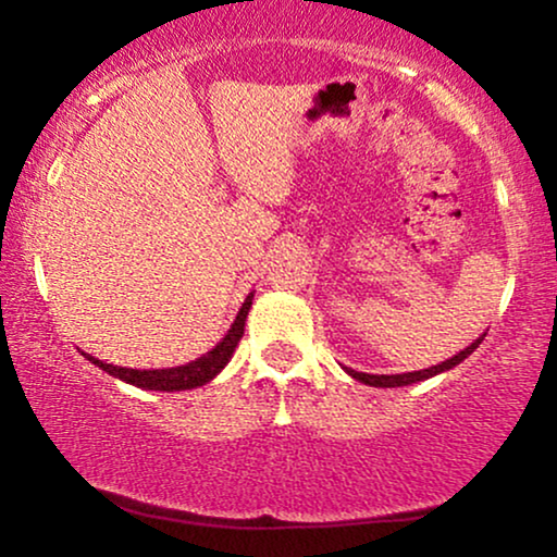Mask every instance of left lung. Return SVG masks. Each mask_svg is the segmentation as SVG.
<instances>
[{
	"label": "left lung",
	"instance_id": "obj_1",
	"mask_svg": "<svg viewBox=\"0 0 557 557\" xmlns=\"http://www.w3.org/2000/svg\"><path fill=\"white\" fill-rule=\"evenodd\" d=\"M486 337V334H482V337H476L474 342H471L469 347H463L461 352H456L454 357H448V360H444L441 364H433V368H425V370H413V372H400V375H368V372H357L352 368H342L347 372V375H352L355 380H360V383L364 385H372V387H403V385H413V383H421V380H429L433 375H441V372L451 370L456 368V364L467 360V357L474 352V349L482 345V339Z\"/></svg>",
	"mask_w": 557,
	"mask_h": 557
}]
</instances>
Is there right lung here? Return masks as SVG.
I'll return each mask as SVG.
<instances>
[{"label":"right lung","mask_w":557,"mask_h":557,"mask_svg":"<svg viewBox=\"0 0 557 557\" xmlns=\"http://www.w3.org/2000/svg\"><path fill=\"white\" fill-rule=\"evenodd\" d=\"M250 304H253V292L246 296V301H243L238 317L233 319L231 330H227L225 337L220 339L218 345L210 349V352H205L202 357H197V360L187 362V364H177V368L134 370V368H121V364H109V362L98 360V357H94V355H86V352H81V355L86 357L88 362H94L96 368L106 370L113 377L124 380V383H128V385L141 387V391H164V393L193 391V387L210 383V380L220 375L225 364L231 362L235 347H238L243 332H246V319H248Z\"/></svg>","instance_id":"add662e5"}]
</instances>
